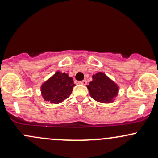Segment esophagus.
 <instances>
[{"label":"esophagus","mask_w":158,"mask_h":158,"mask_svg":"<svg viewBox=\"0 0 158 158\" xmlns=\"http://www.w3.org/2000/svg\"><path fill=\"white\" fill-rule=\"evenodd\" d=\"M79 84H81V85H86V84H87V81H86V80H84V81L79 82Z\"/></svg>","instance_id":"obj_1"}]
</instances>
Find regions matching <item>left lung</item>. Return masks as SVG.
I'll return each mask as SVG.
<instances>
[{
  "label": "left lung",
  "mask_w": 158,
  "mask_h": 158,
  "mask_svg": "<svg viewBox=\"0 0 158 158\" xmlns=\"http://www.w3.org/2000/svg\"><path fill=\"white\" fill-rule=\"evenodd\" d=\"M87 88L91 97L101 103L112 102L119 90L118 84L103 72L93 74V81L89 82Z\"/></svg>",
  "instance_id": "1"
}]
</instances>
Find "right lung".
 <instances>
[{
    "instance_id": "obj_1",
    "label": "right lung",
    "mask_w": 158,
    "mask_h": 158,
    "mask_svg": "<svg viewBox=\"0 0 158 158\" xmlns=\"http://www.w3.org/2000/svg\"><path fill=\"white\" fill-rule=\"evenodd\" d=\"M74 86L72 77L57 72L42 84L40 91L45 101L58 104L69 98Z\"/></svg>"
}]
</instances>
